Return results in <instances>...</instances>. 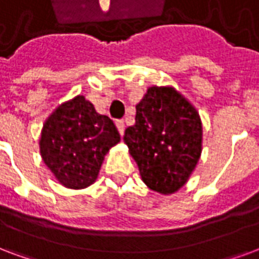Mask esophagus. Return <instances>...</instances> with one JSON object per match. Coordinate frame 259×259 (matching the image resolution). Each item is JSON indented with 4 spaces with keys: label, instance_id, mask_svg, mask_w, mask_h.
<instances>
[{
    "label": "esophagus",
    "instance_id": "esophagus-1",
    "mask_svg": "<svg viewBox=\"0 0 259 259\" xmlns=\"http://www.w3.org/2000/svg\"><path fill=\"white\" fill-rule=\"evenodd\" d=\"M116 125H117V130L118 132H120V135H124V131H125V124H124V121L122 120H118V121H116Z\"/></svg>",
    "mask_w": 259,
    "mask_h": 259
}]
</instances>
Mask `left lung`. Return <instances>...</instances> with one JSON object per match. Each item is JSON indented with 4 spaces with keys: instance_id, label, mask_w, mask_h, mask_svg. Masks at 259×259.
Returning <instances> with one entry per match:
<instances>
[{
    "instance_id": "obj_1",
    "label": "left lung",
    "mask_w": 259,
    "mask_h": 259,
    "mask_svg": "<svg viewBox=\"0 0 259 259\" xmlns=\"http://www.w3.org/2000/svg\"><path fill=\"white\" fill-rule=\"evenodd\" d=\"M124 142L146 186L170 195L188 182L201 158V116L175 87L151 85L137 105L135 125L125 130Z\"/></svg>"
}]
</instances>
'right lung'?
<instances>
[{"label": "right lung", "instance_id": "right-lung-1", "mask_svg": "<svg viewBox=\"0 0 259 259\" xmlns=\"http://www.w3.org/2000/svg\"><path fill=\"white\" fill-rule=\"evenodd\" d=\"M118 142L114 122L98 113L84 95H76L45 120L39 153L61 186L81 190L95 183L105 155Z\"/></svg>", "mask_w": 259, "mask_h": 259}]
</instances>
